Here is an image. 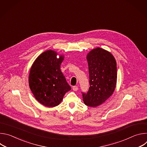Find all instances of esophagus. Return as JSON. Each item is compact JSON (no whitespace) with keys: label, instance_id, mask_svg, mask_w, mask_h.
<instances>
[{"label":"esophagus","instance_id":"esophagus-1","mask_svg":"<svg viewBox=\"0 0 147 147\" xmlns=\"http://www.w3.org/2000/svg\"><path fill=\"white\" fill-rule=\"evenodd\" d=\"M73 90L74 91H77L78 90V87H77V86L73 87Z\"/></svg>","mask_w":147,"mask_h":147}]
</instances>
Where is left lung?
Segmentation results:
<instances>
[{
	"instance_id": "8db88e82",
	"label": "left lung",
	"mask_w": 147,
	"mask_h": 147,
	"mask_svg": "<svg viewBox=\"0 0 147 147\" xmlns=\"http://www.w3.org/2000/svg\"><path fill=\"white\" fill-rule=\"evenodd\" d=\"M87 60L90 86L87 94H82V100L87 106L94 108L113 94L117 81L116 61L111 52L100 48L91 50Z\"/></svg>"
}]
</instances>
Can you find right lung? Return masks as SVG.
<instances>
[{
	"instance_id": "add662e5",
	"label": "right lung",
	"mask_w": 147,
	"mask_h": 147,
	"mask_svg": "<svg viewBox=\"0 0 147 147\" xmlns=\"http://www.w3.org/2000/svg\"><path fill=\"white\" fill-rule=\"evenodd\" d=\"M64 58V55L48 50L35 60L31 67L30 88L38 102L45 107L52 108L59 105L65 94L71 90L60 70Z\"/></svg>"
}]
</instances>
